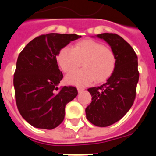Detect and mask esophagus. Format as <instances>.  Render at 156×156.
I'll list each match as a JSON object with an SVG mask.
<instances>
[{
	"label": "esophagus",
	"mask_w": 156,
	"mask_h": 156,
	"mask_svg": "<svg viewBox=\"0 0 156 156\" xmlns=\"http://www.w3.org/2000/svg\"><path fill=\"white\" fill-rule=\"evenodd\" d=\"M77 90H78V92H79V93H80V92H82L84 90V88L80 87H77Z\"/></svg>",
	"instance_id": "obj_1"
}]
</instances>
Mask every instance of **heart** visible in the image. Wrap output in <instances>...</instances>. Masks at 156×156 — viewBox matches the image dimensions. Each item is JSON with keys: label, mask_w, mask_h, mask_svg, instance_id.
I'll return each instance as SVG.
<instances>
[{"label": "heart", "mask_w": 156, "mask_h": 156, "mask_svg": "<svg viewBox=\"0 0 156 156\" xmlns=\"http://www.w3.org/2000/svg\"><path fill=\"white\" fill-rule=\"evenodd\" d=\"M57 62L62 69L67 73L78 69L83 62L84 68L66 77L69 83L87 85L95 80L100 83L108 80L116 65V57L111 48L93 40H83L73 48L65 46L57 55Z\"/></svg>", "instance_id": "1"}]
</instances>
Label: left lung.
<instances>
[{"mask_svg": "<svg viewBox=\"0 0 156 156\" xmlns=\"http://www.w3.org/2000/svg\"><path fill=\"white\" fill-rule=\"evenodd\" d=\"M97 37L108 43L116 57L115 70L107 82L87 89L92 101L86 108L87 119L105 127L122 119L133 105L139 80L138 62L133 48L120 36L105 33Z\"/></svg>", "mask_w": 156, "mask_h": 156, "instance_id": "left-lung-1", "label": "left lung"}]
</instances>
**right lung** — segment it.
Segmentation results:
<instances>
[{
    "mask_svg": "<svg viewBox=\"0 0 156 156\" xmlns=\"http://www.w3.org/2000/svg\"><path fill=\"white\" fill-rule=\"evenodd\" d=\"M76 34H42L32 40L20 52L13 83L19 113L34 127L51 129L61 124L66 105L76 97L77 89L58 85L63 75L57 63L58 53Z\"/></svg>",
    "mask_w": 156,
    "mask_h": 156,
    "instance_id": "right-lung-1",
    "label": "right lung"
}]
</instances>
